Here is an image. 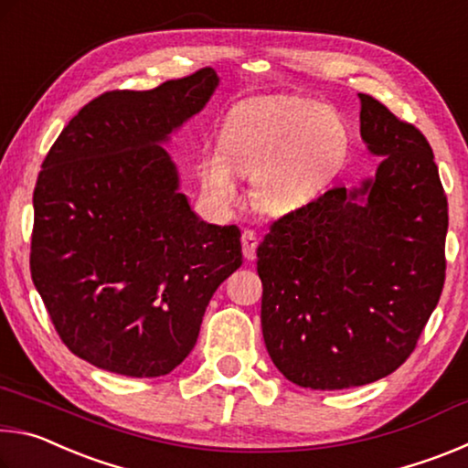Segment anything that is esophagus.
I'll list each match as a JSON object with an SVG mask.
<instances>
[{"label": "esophagus", "mask_w": 468, "mask_h": 468, "mask_svg": "<svg viewBox=\"0 0 468 468\" xmlns=\"http://www.w3.org/2000/svg\"><path fill=\"white\" fill-rule=\"evenodd\" d=\"M241 245H243L245 260H256V248H258L256 233H253V231H243Z\"/></svg>", "instance_id": "1"}]
</instances>
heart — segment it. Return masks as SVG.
<instances>
[{
  "mask_svg": "<svg viewBox=\"0 0 468 468\" xmlns=\"http://www.w3.org/2000/svg\"><path fill=\"white\" fill-rule=\"evenodd\" d=\"M348 150L335 111L297 97L241 102L227 115L218 148L204 150L197 177L218 208L239 202L237 176L253 177V197L268 215H289L318 197Z\"/></svg>",
  "mask_w": 468,
  "mask_h": 468,
  "instance_id": "b5f03b06",
  "label": "heart"
}]
</instances>
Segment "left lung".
<instances>
[{
    "instance_id": "obj_1",
    "label": "left lung",
    "mask_w": 468,
    "mask_h": 468,
    "mask_svg": "<svg viewBox=\"0 0 468 468\" xmlns=\"http://www.w3.org/2000/svg\"><path fill=\"white\" fill-rule=\"evenodd\" d=\"M361 138L376 176L276 220L258 245L262 335L301 388L371 384L413 353L446 279L448 200L430 142L369 94Z\"/></svg>"
}]
</instances>
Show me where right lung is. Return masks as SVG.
I'll return each instance as SVG.
<instances>
[{
    "label": "right lung",
    "instance_id": "right-lung-1",
    "mask_svg": "<svg viewBox=\"0 0 468 468\" xmlns=\"http://www.w3.org/2000/svg\"><path fill=\"white\" fill-rule=\"evenodd\" d=\"M212 68L84 105L55 140L33 194L30 272L58 335L94 367L176 369L206 305L241 266V231L210 225L179 192L163 144L206 107Z\"/></svg>",
    "mask_w": 468,
    "mask_h": 468
}]
</instances>
